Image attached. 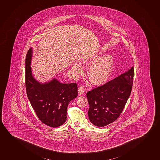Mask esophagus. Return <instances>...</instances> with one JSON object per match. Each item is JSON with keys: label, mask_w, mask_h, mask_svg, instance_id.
<instances>
[{"label": "esophagus", "mask_w": 160, "mask_h": 160, "mask_svg": "<svg viewBox=\"0 0 160 160\" xmlns=\"http://www.w3.org/2000/svg\"><path fill=\"white\" fill-rule=\"evenodd\" d=\"M85 92V88H84V86H80L78 88V92H79V95H82L83 94V93Z\"/></svg>", "instance_id": "obj_1"}]
</instances>
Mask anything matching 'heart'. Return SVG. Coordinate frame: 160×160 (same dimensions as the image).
Here are the masks:
<instances>
[{
    "mask_svg": "<svg viewBox=\"0 0 160 160\" xmlns=\"http://www.w3.org/2000/svg\"><path fill=\"white\" fill-rule=\"evenodd\" d=\"M98 57H91L83 59L85 62L97 60ZM74 69L80 71L81 67L78 64L73 66ZM114 58L111 55H107L100 58L91 65L89 70V77L91 81L95 84H100L106 81L111 77L113 72Z\"/></svg>",
    "mask_w": 160,
    "mask_h": 160,
    "instance_id": "obj_1",
    "label": "heart"
}]
</instances>
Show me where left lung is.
Instances as JSON below:
<instances>
[{
	"instance_id": "obj_1",
	"label": "left lung",
	"mask_w": 160,
	"mask_h": 160,
	"mask_svg": "<svg viewBox=\"0 0 160 160\" xmlns=\"http://www.w3.org/2000/svg\"><path fill=\"white\" fill-rule=\"evenodd\" d=\"M134 68L115 79L89 91L88 118L97 127H104L119 117L132 90Z\"/></svg>"
}]
</instances>
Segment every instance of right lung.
<instances>
[{
    "instance_id": "1",
    "label": "right lung",
    "mask_w": 160,
    "mask_h": 160,
    "mask_svg": "<svg viewBox=\"0 0 160 160\" xmlns=\"http://www.w3.org/2000/svg\"><path fill=\"white\" fill-rule=\"evenodd\" d=\"M32 49L26 56L25 85L31 104L39 120L51 127H58L67 120L68 105L78 95L77 83H62L54 79L42 84L31 74Z\"/></svg>"
}]
</instances>
